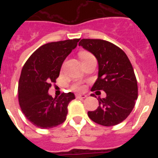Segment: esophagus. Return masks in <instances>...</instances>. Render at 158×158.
<instances>
[{
    "instance_id": "obj_1",
    "label": "esophagus",
    "mask_w": 158,
    "mask_h": 158,
    "mask_svg": "<svg viewBox=\"0 0 158 158\" xmlns=\"http://www.w3.org/2000/svg\"><path fill=\"white\" fill-rule=\"evenodd\" d=\"M87 97V95L85 94H77L76 98L79 99V100H83V99L86 98Z\"/></svg>"
}]
</instances>
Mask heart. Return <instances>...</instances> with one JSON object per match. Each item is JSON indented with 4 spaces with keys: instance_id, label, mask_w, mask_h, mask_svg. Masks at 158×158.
Listing matches in <instances>:
<instances>
[{
    "instance_id": "1",
    "label": "heart",
    "mask_w": 158,
    "mask_h": 158,
    "mask_svg": "<svg viewBox=\"0 0 158 158\" xmlns=\"http://www.w3.org/2000/svg\"><path fill=\"white\" fill-rule=\"evenodd\" d=\"M92 54H90L88 52H82L81 53V58H82V60L85 59V58H87L88 57L91 56ZM73 89H75L76 91H82L84 89V86L81 85H80V84H77V85H75L74 86H73Z\"/></svg>"
}]
</instances>
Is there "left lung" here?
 Returning <instances> with one entry per match:
<instances>
[{"label":"left lung","instance_id":"8db88e82","mask_svg":"<svg viewBox=\"0 0 158 158\" xmlns=\"http://www.w3.org/2000/svg\"><path fill=\"white\" fill-rule=\"evenodd\" d=\"M79 46L98 62V77L91 91L106 93L104 98L98 97L97 109L89 111L88 115L102 126L120 123L132 111L138 99V84L129 58L119 47L105 40L83 39Z\"/></svg>","mask_w":158,"mask_h":158}]
</instances>
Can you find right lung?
Instances as JSON below:
<instances>
[{
	"label": "right lung",
	"mask_w": 158,
	"mask_h": 158,
	"mask_svg": "<svg viewBox=\"0 0 158 158\" xmlns=\"http://www.w3.org/2000/svg\"><path fill=\"white\" fill-rule=\"evenodd\" d=\"M80 39L53 42L41 46L23 65L18 85L19 106L26 118L41 129L62 124L66 118L68 104L75 99L73 93L54 97L48 93L58 77L62 63L76 48Z\"/></svg>",
	"instance_id": "right-lung-1"
}]
</instances>
